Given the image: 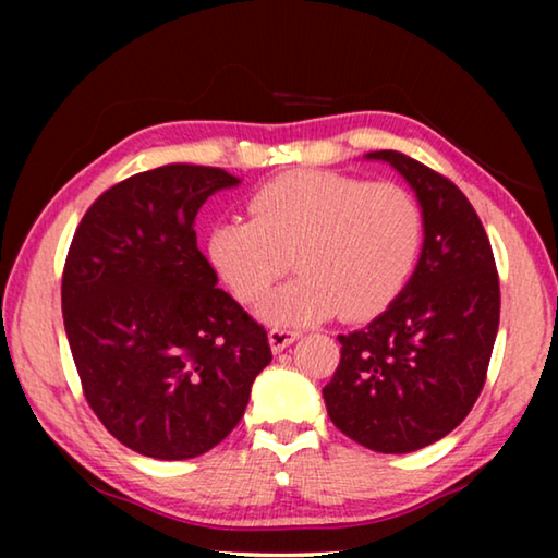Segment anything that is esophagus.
I'll use <instances>...</instances> for the list:
<instances>
[{"label": "esophagus", "instance_id": "1", "mask_svg": "<svg viewBox=\"0 0 558 558\" xmlns=\"http://www.w3.org/2000/svg\"><path fill=\"white\" fill-rule=\"evenodd\" d=\"M300 337V332L298 329H286V327H272L270 332H268V342H270V349L276 354H280L282 349L286 347H290L292 342H295V339Z\"/></svg>", "mask_w": 558, "mask_h": 558}]
</instances>
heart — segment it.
I'll return each instance as SVG.
<instances>
[{"instance_id": "1", "label": "heart", "mask_w": 558, "mask_h": 558, "mask_svg": "<svg viewBox=\"0 0 558 558\" xmlns=\"http://www.w3.org/2000/svg\"><path fill=\"white\" fill-rule=\"evenodd\" d=\"M253 219L216 223L209 258L243 302L266 295L290 268L300 276L272 292L258 315L270 325H305L332 315L381 313L405 288L423 245V214L391 182L317 169L288 172L251 196Z\"/></svg>"}]
</instances>
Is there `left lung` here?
Listing matches in <instances>:
<instances>
[{
  "label": "left lung",
  "mask_w": 558,
  "mask_h": 558,
  "mask_svg": "<svg viewBox=\"0 0 558 558\" xmlns=\"http://www.w3.org/2000/svg\"><path fill=\"white\" fill-rule=\"evenodd\" d=\"M415 192L423 248L384 313L339 335L342 359L323 396L335 426L376 452H413L460 426L485 386L499 327V278L483 221L460 189L393 149Z\"/></svg>",
  "instance_id": "left-lung-1"
}]
</instances>
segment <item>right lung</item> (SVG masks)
I'll list each match as a JSON object with an SVG mask.
<instances>
[{"mask_svg":"<svg viewBox=\"0 0 558 558\" xmlns=\"http://www.w3.org/2000/svg\"><path fill=\"white\" fill-rule=\"evenodd\" d=\"M241 179L165 165L102 192L73 233L61 282L86 401L122 446L189 460L243 418L270 344L196 248L194 219Z\"/></svg>","mask_w":558,"mask_h":558,"instance_id":"1","label":"right lung"}]
</instances>
